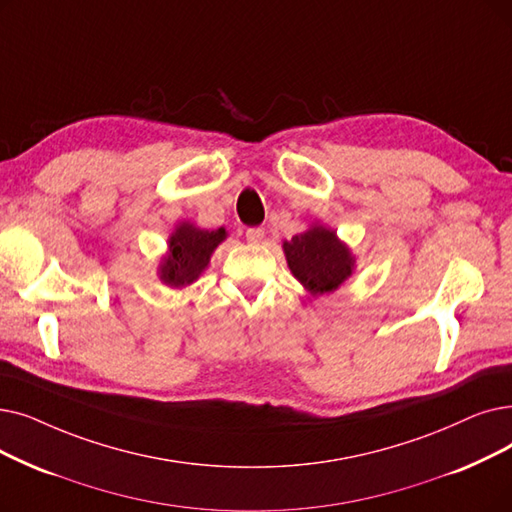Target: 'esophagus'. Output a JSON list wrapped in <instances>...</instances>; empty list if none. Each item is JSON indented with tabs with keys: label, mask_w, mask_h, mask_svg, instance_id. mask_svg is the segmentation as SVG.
Segmentation results:
<instances>
[{
	"label": "esophagus",
	"mask_w": 512,
	"mask_h": 512,
	"mask_svg": "<svg viewBox=\"0 0 512 512\" xmlns=\"http://www.w3.org/2000/svg\"><path fill=\"white\" fill-rule=\"evenodd\" d=\"M244 236H247V242L251 244H259L265 236V230L263 228H249L247 232H244Z\"/></svg>",
	"instance_id": "esophagus-1"
}]
</instances>
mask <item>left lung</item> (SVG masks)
Segmentation results:
<instances>
[{
	"label": "left lung",
	"instance_id": "1",
	"mask_svg": "<svg viewBox=\"0 0 512 512\" xmlns=\"http://www.w3.org/2000/svg\"><path fill=\"white\" fill-rule=\"evenodd\" d=\"M286 263L293 276L311 295L332 293L353 274L355 257L337 232L322 224L282 242Z\"/></svg>",
	"mask_w": 512,
	"mask_h": 512
}]
</instances>
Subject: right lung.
<instances>
[{"mask_svg":"<svg viewBox=\"0 0 512 512\" xmlns=\"http://www.w3.org/2000/svg\"><path fill=\"white\" fill-rule=\"evenodd\" d=\"M226 236V228L201 230L190 221H182L169 236V251L159 263L161 282L171 288H182L198 280Z\"/></svg>","mask_w":512,"mask_h":512,"instance_id":"add662e5","label":"right lung"}]
</instances>
